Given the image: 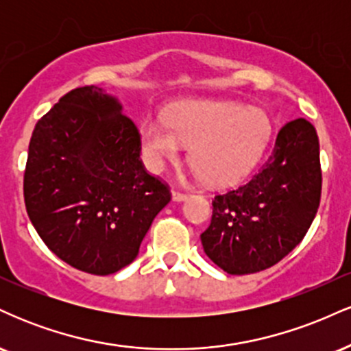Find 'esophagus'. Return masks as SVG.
<instances>
[{"instance_id": "esophagus-1", "label": "esophagus", "mask_w": 351, "mask_h": 351, "mask_svg": "<svg viewBox=\"0 0 351 351\" xmlns=\"http://www.w3.org/2000/svg\"><path fill=\"white\" fill-rule=\"evenodd\" d=\"M189 198L188 193L180 191V189H173V199L175 201H186Z\"/></svg>"}]
</instances>
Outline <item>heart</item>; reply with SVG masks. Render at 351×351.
I'll use <instances>...</instances> for the list:
<instances>
[{"label": "heart", "mask_w": 351, "mask_h": 351, "mask_svg": "<svg viewBox=\"0 0 351 351\" xmlns=\"http://www.w3.org/2000/svg\"><path fill=\"white\" fill-rule=\"evenodd\" d=\"M142 140L147 163L162 170L189 147L191 162L209 184L226 186L244 178L263 155L271 122L259 108L228 100L188 102L171 108L167 122L145 119Z\"/></svg>", "instance_id": "1"}]
</instances>
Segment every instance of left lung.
<instances>
[{
	"label": "left lung",
	"instance_id": "1",
	"mask_svg": "<svg viewBox=\"0 0 351 351\" xmlns=\"http://www.w3.org/2000/svg\"><path fill=\"white\" fill-rule=\"evenodd\" d=\"M320 195L317 130L295 119L280 128L271 155L247 183L215 196L211 224L201 234L204 252L231 276L272 267L307 234Z\"/></svg>",
	"mask_w": 351,
	"mask_h": 351
}]
</instances>
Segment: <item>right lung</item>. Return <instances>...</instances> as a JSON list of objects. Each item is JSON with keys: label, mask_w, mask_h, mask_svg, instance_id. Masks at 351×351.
Masks as SVG:
<instances>
[{"label": "right lung", "mask_w": 351, "mask_h": 351, "mask_svg": "<svg viewBox=\"0 0 351 351\" xmlns=\"http://www.w3.org/2000/svg\"><path fill=\"white\" fill-rule=\"evenodd\" d=\"M142 135L100 87L72 88L36 123L24 170L27 216L59 259L108 276L138 254L170 203L168 183L147 171Z\"/></svg>", "instance_id": "1"}]
</instances>
